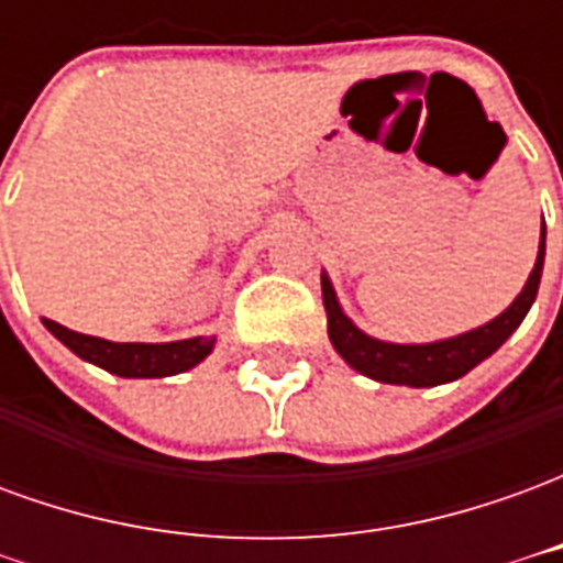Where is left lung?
<instances>
[{"label":"left lung","mask_w":563,"mask_h":563,"mask_svg":"<svg viewBox=\"0 0 563 563\" xmlns=\"http://www.w3.org/2000/svg\"><path fill=\"white\" fill-rule=\"evenodd\" d=\"M543 262L545 222L540 225V250H537L531 277L521 286L516 301L504 313H497L492 322L479 325V329H471L464 331V334H455V338H443V341L431 343H389L365 334L353 319L343 313L338 292L331 286V277L322 271V305H325V313H329L331 346L341 353L343 362L353 371L377 379V383L410 386V389H428V386L452 383V379L464 377L467 371H473L479 362H485L492 353H497L509 334L519 329L521 319L528 317L533 298H537V289H540Z\"/></svg>","instance_id":"8db88e82"}]
</instances>
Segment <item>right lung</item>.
<instances>
[{
  "instance_id": "obj_1",
  "label": "right lung",
  "mask_w": 563,
  "mask_h": 563,
  "mask_svg": "<svg viewBox=\"0 0 563 563\" xmlns=\"http://www.w3.org/2000/svg\"><path fill=\"white\" fill-rule=\"evenodd\" d=\"M42 322L44 329L51 331L56 341L68 346L78 358L126 379H156L184 374L189 367H196L198 362H205L213 353V346H217L213 334L210 338H186V341L172 343H114L66 329V325H59L54 319H42Z\"/></svg>"
}]
</instances>
